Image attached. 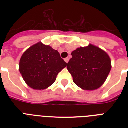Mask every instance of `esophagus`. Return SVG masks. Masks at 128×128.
I'll return each mask as SVG.
<instances>
[{"label": "esophagus", "mask_w": 128, "mask_h": 128, "mask_svg": "<svg viewBox=\"0 0 128 128\" xmlns=\"http://www.w3.org/2000/svg\"><path fill=\"white\" fill-rule=\"evenodd\" d=\"M64 61L66 62V63H68V62H69V58H64Z\"/></svg>", "instance_id": "obj_1"}]
</instances>
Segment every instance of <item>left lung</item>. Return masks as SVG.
Here are the masks:
<instances>
[{
  "label": "left lung",
  "mask_w": 128,
  "mask_h": 128,
  "mask_svg": "<svg viewBox=\"0 0 128 128\" xmlns=\"http://www.w3.org/2000/svg\"><path fill=\"white\" fill-rule=\"evenodd\" d=\"M67 69L78 87L86 90L98 89L106 80L111 70V60L107 53L89 45L72 52Z\"/></svg>",
  "instance_id": "left-lung-1"
}]
</instances>
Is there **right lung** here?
<instances>
[{
    "instance_id": "obj_1",
    "label": "right lung",
    "mask_w": 128,
    "mask_h": 128,
    "mask_svg": "<svg viewBox=\"0 0 128 128\" xmlns=\"http://www.w3.org/2000/svg\"><path fill=\"white\" fill-rule=\"evenodd\" d=\"M66 66L67 63L57 50L38 42L22 54L19 70L28 86L34 90H44L56 81L58 73Z\"/></svg>"
}]
</instances>
